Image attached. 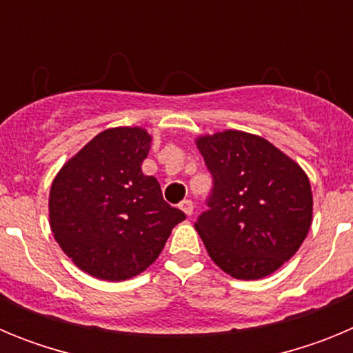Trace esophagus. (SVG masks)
I'll use <instances>...</instances> for the list:
<instances>
[{"label":"esophagus","mask_w":353,"mask_h":353,"mask_svg":"<svg viewBox=\"0 0 353 353\" xmlns=\"http://www.w3.org/2000/svg\"><path fill=\"white\" fill-rule=\"evenodd\" d=\"M180 210H182L187 217H191L192 212H194V205H192L191 199H183L182 203H180Z\"/></svg>","instance_id":"1"}]
</instances>
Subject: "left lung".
Returning a JSON list of instances; mask_svg holds the SVG:
<instances>
[{"label":"left lung","mask_w":353,"mask_h":353,"mask_svg":"<svg viewBox=\"0 0 353 353\" xmlns=\"http://www.w3.org/2000/svg\"><path fill=\"white\" fill-rule=\"evenodd\" d=\"M196 146L214 179L208 210L194 223L208 256L235 279L270 276L299 251L313 223L307 174L244 130L203 134Z\"/></svg>","instance_id":"1"}]
</instances>
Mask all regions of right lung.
<instances>
[{
  "mask_svg": "<svg viewBox=\"0 0 353 353\" xmlns=\"http://www.w3.org/2000/svg\"><path fill=\"white\" fill-rule=\"evenodd\" d=\"M152 146L143 127L97 134L56 173L49 226L61 251L83 272L125 281L146 270L185 214L162 198L155 176L141 171Z\"/></svg>",
  "mask_w": 353,
  "mask_h": 353,
  "instance_id": "right-lung-1",
  "label": "right lung"
}]
</instances>
